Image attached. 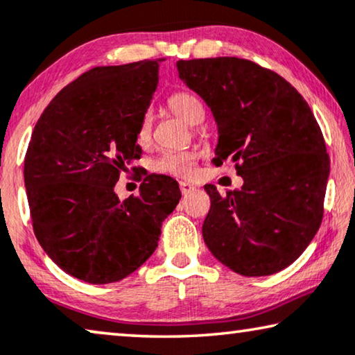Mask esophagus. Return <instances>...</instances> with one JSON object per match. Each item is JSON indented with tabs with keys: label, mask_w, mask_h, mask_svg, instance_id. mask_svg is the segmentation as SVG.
<instances>
[{
	"label": "esophagus",
	"mask_w": 355,
	"mask_h": 355,
	"mask_svg": "<svg viewBox=\"0 0 355 355\" xmlns=\"http://www.w3.org/2000/svg\"><path fill=\"white\" fill-rule=\"evenodd\" d=\"M179 187H181V192H182V195H189V193H192L193 190H197V187H195L193 184L186 182V181H181V182H179Z\"/></svg>",
	"instance_id": "obj_1"
}]
</instances>
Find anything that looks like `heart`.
I'll return each mask as SVG.
<instances>
[{
	"mask_svg": "<svg viewBox=\"0 0 355 355\" xmlns=\"http://www.w3.org/2000/svg\"><path fill=\"white\" fill-rule=\"evenodd\" d=\"M168 105L176 116L186 121L187 125H198L205 116V109L197 97L190 92H176L169 97ZM152 135V112H146L142 115L139 128H137V137L141 142H147ZM195 162H197V152L193 150H168L162 153L153 162V171L168 176L190 178L195 173Z\"/></svg>",
	"mask_w": 355,
	"mask_h": 355,
	"instance_id": "heart-1",
	"label": "heart"
}]
</instances>
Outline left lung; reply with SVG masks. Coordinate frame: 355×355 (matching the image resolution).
Listing matches in <instances>:
<instances>
[{"instance_id":"left-lung-1","label":"left lung","mask_w":355,"mask_h":355,"mask_svg":"<svg viewBox=\"0 0 355 355\" xmlns=\"http://www.w3.org/2000/svg\"><path fill=\"white\" fill-rule=\"evenodd\" d=\"M179 78L209 107L218 126L216 165L232 160L241 189L211 208L202 234L219 263L245 277L272 275L300 258L320 227L330 174L325 141L300 92L239 58L178 60Z\"/></svg>"}]
</instances>
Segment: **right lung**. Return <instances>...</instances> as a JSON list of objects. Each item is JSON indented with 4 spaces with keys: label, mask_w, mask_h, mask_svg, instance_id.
<instances>
[{
    "label": "right lung",
    "mask_w": 355,
    "mask_h": 355,
    "mask_svg": "<svg viewBox=\"0 0 355 355\" xmlns=\"http://www.w3.org/2000/svg\"><path fill=\"white\" fill-rule=\"evenodd\" d=\"M158 67L160 60H141L91 69L49 102L33 128L24 181L35 235L60 269L88 284L139 269L181 200L178 182L162 174L146 176L139 195L125 202L114 190L141 158L137 128Z\"/></svg>",
    "instance_id": "right-lung-1"
}]
</instances>
